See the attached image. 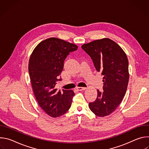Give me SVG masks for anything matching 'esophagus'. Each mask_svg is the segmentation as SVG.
I'll return each instance as SVG.
<instances>
[{
    "label": "esophagus",
    "mask_w": 149,
    "mask_h": 149,
    "mask_svg": "<svg viewBox=\"0 0 149 149\" xmlns=\"http://www.w3.org/2000/svg\"><path fill=\"white\" fill-rule=\"evenodd\" d=\"M77 89L78 90V91H84L85 90H86L87 88L86 87H77Z\"/></svg>",
    "instance_id": "34e87169"
}]
</instances>
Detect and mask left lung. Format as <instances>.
Returning a JSON list of instances; mask_svg holds the SVG:
<instances>
[{
    "label": "left lung",
    "instance_id": "left-lung-1",
    "mask_svg": "<svg viewBox=\"0 0 149 149\" xmlns=\"http://www.w3.org/2000/svg\"><path fill=\"white\" fill-rule=\"evenodd\" d=\"M81 48L104 77V92L97 90L96 100L89 103L90 109L97 116H107L118 107L127 91L129 79L127 56L116 42L107 38L85 44Z\"/></svg>",
    "mask_w": 149,
    "mask_h": 149
}]
</instances>
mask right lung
Masks as SVG:
<instances>
[{
	"label": "right lung",
	"mask_w": 149,
	"mask_h": 149,
	"mask_svg": "<svg viewBox=\"0 0 149 149\" xmlns=\"http://www.w3.org/2000/svg\"><path fill=\"white\" fill-rule=\"evenodd\" d=\"M78 46L57 38H49L35 47L29 61V74L36 100L48 115L56 118L65 114L75 95L73 90L57 91L56 81L63 70V62Z\"/></svg>",
	"instance_id": "right-lung-1"
}]
</instances>
